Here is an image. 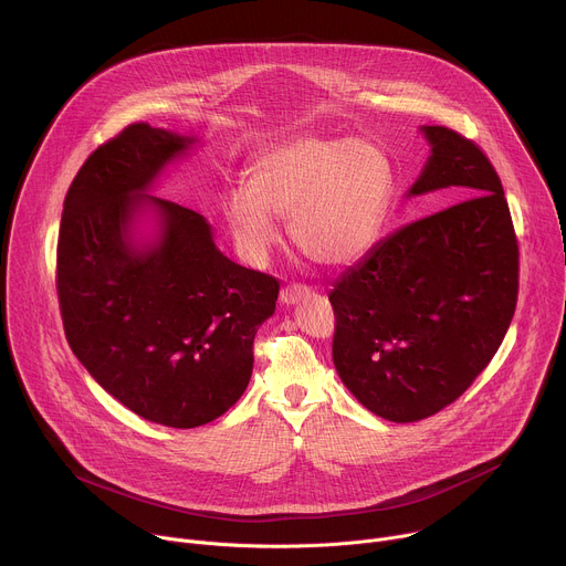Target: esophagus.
<instances>
[{
  "label": "esophagus",
  "instance_id": "obj_1",
  "mask_svg": "<svg viewBox=\"0 0 566 566\" xmlns=\"http://www.w3.org/2000/svg\"><path fill=\"white\" fill-rule=\"evenodd\" d=\"M308 295H311V289H308V286L291 284V286L282 289V293H280V302H282V304H286V306H291V304H297V302L306 300Z\"/></svg>",
  "mask_w": 566,
  "mask_h": 566
}]
</instances>
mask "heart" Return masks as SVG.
<instances>
[{"mask_svg":"<svg viewBox=\"0 0 566 566\" xmlns=\"http://www.w3.org/2000/svg\"><path fill=\"white\" fill-rule=\"evenodd\" d=\"M389 188V160L374 143L300 136L260 154L249 186L230 188L221 212L241 255L253 264L280 241L277 219H289L302 255L345 266L378 239Z\"/></svg>","mask_w":566,"mask_h":566,"instance_id":"obj_1","label":"heart"}]
</instances>
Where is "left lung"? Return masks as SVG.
<instances>
[{"mask_svg": "<svg viewBox=\"0 0 566 566\" xmlns=\"http://www.w3.org/2000/svg\"><path fill=\"white\" fill-rule=\"evenodd\" d=\"M430 156L406 192L454 206L380 239L334 286V365L371 415L412 423L457 400L500 349L517 302V239L502 181L472 140L421 125Z\"/></svg>", "mask_w": 566, "mask_h": 566, "instance_id": "8db88e82", "label": "left lung"}]
</instances>
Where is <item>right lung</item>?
<instances>
[{
    "mask_svg": "<svg viewBox=\"0 0 566 566\" xmlns=\"http://www.w3.org/2000/svg\"><path fill=\"white\" fill-rule=\"evenodd\" d=\"M199 143L129 125L75 175L57 239L71 352L127 410L181 430L247 391L255 334L280 293L277 280L217 249L203 214L149 195Z\"/></svg>",
    "mask_w": 566,
    "mask_h": 566,
    "instance_id": "1",
    "label": "right lung"
}]
</instances>
